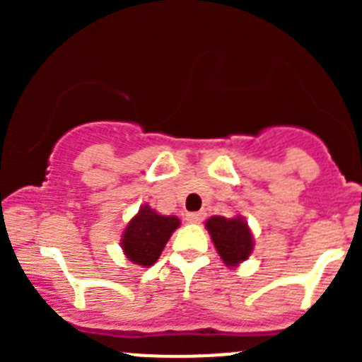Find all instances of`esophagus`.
Masks as SVG:
<instances>
[{"instance_id": "1", "label": "esophagus", "mask_w": 362, "mask_h": 362, "mask_svg": "<svg viewBox=\"0 0 362 362\" xmlns=\"http://www.w3.org/2000/svg\"><path fill=\"white\" fill-rule=\"evenodd\" d=\"M185 218H187V222H191V224H199L204 218V211H191V214L185 215Z\"/></svg>"}]
</instances>
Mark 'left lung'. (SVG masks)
Wrapping results in <instances>:
<instances>
[{
	"mask_svg": "<svg viewBox=\"0 0 362 362\" xmlns=\"http://www.w3.org/2000/svg\"><path fill=\"white\" fill-rule=\"evenodd\" d=\"M206 229L214 242L218 255L229 268H236L242 261L250 257L254 249V238L249 224L243 217L226 218L221 215H214L206 221Z\"/></svg>",
	"mask_w": 362,
	"mask_h": 362,
	"instance_id": "1",
	"label": "left lung"
}]
</instances>
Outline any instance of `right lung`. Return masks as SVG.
<instances>
[{
	"label": "right lung",
	"instance_id": "add662e5",
	"mask_svg": "<svg viewBox=\"0 0 362 362\" xmlns=\"http://www.w3.org/2000/svg\"><path fill=\"white\" fill-rule=\"evenodd\" d=\"M178 226V217L159 215L148 204H144L124 229L120 247L131 262L148 268L158 261L160 252Z\"/></svg>",
	"mask_w": 362,
	"mask_h": 362
}]
</instances>
